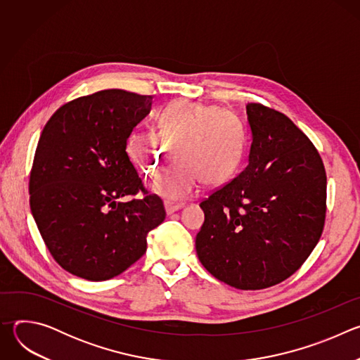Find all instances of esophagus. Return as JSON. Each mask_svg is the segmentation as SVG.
Instances as JSON below:
<instances>
[{"label":"esophagus","instance_id":"34e87169","mask_svg":"<svg viewBox=\"0 0 360 360\" xmlns=\"http://www.w3.org/2000/svg\"><path fill=\"white\" fill-rule=\"evenodd\" d=\"M165 212L168 214V215H171V214H174V212H176V211H179V210H182L184 208V205L182 203H171V202H165Z\"/></svg>","mask_w":360,"mask_h":360}]
</instances>
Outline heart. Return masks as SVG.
Returning <instances> with one entry per match:
<instances>
[{"instance_id": "heart-1", "label": "heart", "mask_w": 360, "mask_h": 360, "mask_svg": "<svg viewBox=\"0 0 360 360\" xmlns=\"http://www.w3.org/2000/svg\"><path fill=\"white\" fill-rule=\"evenodd\" d=\"M155 127L157 134L132 131L125 150L143 175L155 176L175 148L179 162L152 184V191L165 199L191 196L199 181L205 185L222 184L235 175L243 161L246 125L229 110L174 101L157 114Z\"/></svg>"}]
</instances>
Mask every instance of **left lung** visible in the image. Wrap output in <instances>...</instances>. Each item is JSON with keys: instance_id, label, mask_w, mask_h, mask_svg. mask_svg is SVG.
<instances>
[{"instance_id": "obj_1", "label": "left lung", "mask_w": 360, "mask_h": 360, "mask_svg": "<svg viewBox=\"0 0 360 360\" xmlns=\"http://www.w3.org/2000/svg\"><path fill=\"white\" fill-rule=\"evenodd\" d=\"M248 167L200 202V264L242 290L293 275L316 246L326 214V172L314 143L286 115L246 105Z\"/></svg>"}]
</instances>
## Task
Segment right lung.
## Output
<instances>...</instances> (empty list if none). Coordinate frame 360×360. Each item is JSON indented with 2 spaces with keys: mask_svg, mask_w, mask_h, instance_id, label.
I'll use <instances>...</instances> for the list:
<instances>
[{
  "mask_svg": "<svg viewBox=\"0 0 360 360\" xmlns=\"http://www.w3.org/2000/svg\"><path fill=\"white\" fill-rule=\"evenodd\" d=\"M150 105V95L99 91L63 105L41 132L31 214L53 258L78 278L98 282L127 271L165 219L162 200L145 191L125 150ZM138 191L142 198L129 197Z\"/></svg>",
  "mask_w": 360,
  "mask_h": 360,
  "instance_id": "add662e5",
  "label": "right lung"
}]
</instances>
